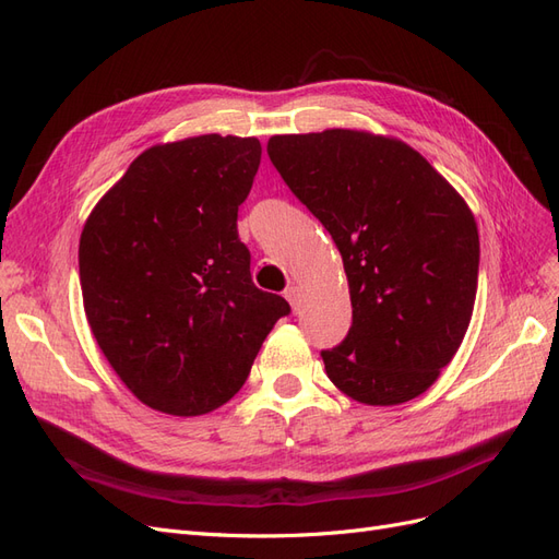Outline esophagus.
Wrapping results in <instances>:
<instances>
[{"label": "esophagus", "instance_id": "esophagus-1", "mask_svg": "<svg viewBox=\"0 0 559 559\" xmlns=\"http://www.w3.org/2000/svg\"><path fill=\"white\" fill-rule=\"evenodd\" d=\"M284 298L292 302V308H294V310H298V308H300V289H298L296 284H289V286H286Z\"/></svg>", "mask_w": 559, "mask_h": 559}]
</instances>
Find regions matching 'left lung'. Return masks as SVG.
Masks as SVG:
<instances>
[{
  "label": "left lung",
  "mask_w": 559,
  "mask_h": 559,
  "mask_svg": "<svg viewBox=\"0 0 559 559\" xmlns=\"http://www.w3.org/2000/svg\"><path fill=\"white\" fill-rule=\"evenodd\" d=\"M267 156L343 257L354 319L321 352L329 380L364 405L425 394L476 302L480 240L466 200L411 144L368 130L275 134Z\"/></svg>",
  "instance_id": "left-lung-1"
}]
</instances>
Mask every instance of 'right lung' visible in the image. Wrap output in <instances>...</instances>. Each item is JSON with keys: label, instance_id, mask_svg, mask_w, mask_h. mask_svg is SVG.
<instances>
[{"label": "right lung", "instance_id": "obj_1", "mask_svg": "<svg viewBox=\"0 0 559 559\" xmlns=\"http://www.w3.org/2000/svg\"><path fill=\"white\" fill-rule=\"evenodd\" d=\"M257 138L156 144L99 198L79 240L83 310L116 376L148 408L207 415L240 392L289 302L257 289L238 207Z\"/></svg>", "mask_w": 559, "mask_h": 559}]
</instances>
